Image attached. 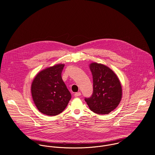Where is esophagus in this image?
Instances as JSON below:
<instances>
[{
    "instance_id": "obj_1",
    "label": "esophagus",
    "mask_w": 155,
    "mask_h": 155,
    "mask_svg": "<svg viewBox=\"0 0 155 155\" xmlns=\"http://www.w3.org/2000/svg\"><path fill=\"white\" fill-rule=\"evenodd\" d=\"M81 95V92H76V93L74 94V97H78L80 96Z\"/></svg>"
}]
</instances>
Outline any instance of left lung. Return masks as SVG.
<instances>
[{"label": "left lung", "instance_id": "1", "mask_svg": "<svg viewBox=\"0 0 155 155\" xmlns=\"http://www.w3.org/2000/svg\"><path fill=\"white\" fill-rule=\"evenodd\" d=\"M93 78V92L85 101L93 112L108 114L117 107L122 98V87L116 74L108 67L90 64Z\"/></svg>", "mask_w": 155, "mask_h": 155}]
</instances>
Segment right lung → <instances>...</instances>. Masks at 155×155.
I'll use <instances>...</instances> for the list:
<instances>
[{"label":"right lung","mask_w":155,"mask_h":155,"mask_svg":"<svg viewBox=\"0 0 155 155\" xmlns=\"http://www.w3.org/2000/svg\"><path fill=\"white\" fill-rule=\"evenodd\" d=\"M64 64L47 68L39 73L31 84V95L38 109L55 116L66 107L71 95L61 78Z\"/></svg>","instance_id":"1"}]
</instances>
